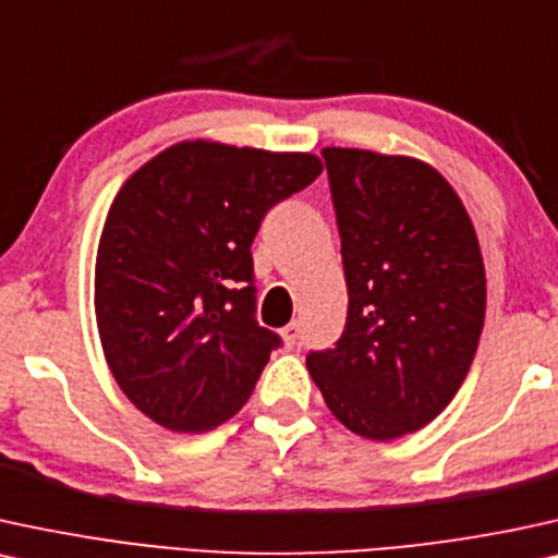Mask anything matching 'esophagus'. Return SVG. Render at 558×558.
<instances>
[{
	"instance_id": "1",
	"label": "esophagus",
	"mask_w": 558,
	"mask_h": 558,
	"mask_svg": "<svg viewBox=\"0 0 558 558\" xmlns=\"http://www.w3.org/2000/svg\"><path fill=\"white\" fill-rule=\"evenodd\" d=\"M283 340H286L288 348H293V344H299V340H301V324H299V322L288 324V327L283 329Z\"/></svg>"
}]
</instances>
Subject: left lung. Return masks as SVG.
<instances>
[{
    "label": "left lung",
    "mask_w": 558,
    "mask_h": 558,
    "mask_svg": "<svg viewBox=\"0 0 558 558\" xmlns=\"http://www.w3.org/2000/svg\"><path fill=\"white\" fill-rule=\"evenodd\" d=\"M322 157L350 301L340 340L306 365L344 427L393 440L433 422L466 378L484 327L482 250L425 161L340 146Z\"/></svg>",
    "instance_id": "obj_1"
}]
</instances>
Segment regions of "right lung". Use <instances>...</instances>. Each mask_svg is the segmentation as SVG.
Here are the masks:
<instances>
[{
	"label": "right lung",
	"mask_w": 558,
	"mask_h": 558,
	"mask_svg": "<svg viewBox=\"0 0 558 558\" xmlns=\"http://www.w3.org/2000/svg\"><path fill=\"white\" fill-rule=\"evenodd\" d=\"M319 174L314 154L182 141L125 180L97 246V331L112 378L157 425L203 433L250 399L280 348L255 319L252 242Z\"/></svg>",
	"instance_id": "obj_1"
}]
</instances>
